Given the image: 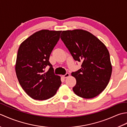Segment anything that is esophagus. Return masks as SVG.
I'll use <instances>...</instances> for the list:
<instances>
[{
  "instance_id": "34e87169",
  "label": "esophagus",
  "mask_w": 127,
  "mask_h": 127,
  "mask_svg": "<svg viewBox=\"0 0 127 127\" xmlns=\"http://www.w3.org/2000/svg\"><path fill=\"white\" fill-rule=\"evenodd\" d=\"M69 76H70V74L69 73H66L65 75H63V77L64 78H67V77H68Z\"/></svg>"
}]
</instances>
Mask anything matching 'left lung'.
<instances>
[{
	"label": "left lung",
	"instance_id": "left-lung-1",
	"mask_svg": "<svg viewBox=\"0 0 127 127\" xmlns=\"http://www.w3.org/2000/svg\"><path fill=\"white\" fill-rule=\"evenodd\" d=\"M61 38L81 68L71 75L76 80L72 88L77 95L86 99L98 95L108 85L112 73L109 51L103 43L82 29L62 32Z\"/></svg>",
	"mask_w": 127,
	"mask_h": 127
}]
</instances>
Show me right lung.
<instances>
[{"label":"right lung","instance_id":"1","mask_svg":"<svg viewBox=\"0 0 127 127\" xmlns=\"http://www.w3.org/2000/svg\"><path fill=\"white\" fill-rule=\"evenodd\" d=\"M61 32L39 31L28 37L19 47L15 65L16 76L23 90L35 100H43L52 97L62 83L61 77L54 74L49 62ZM47 66L50 69L45 72Z\"/></svg>","mask_w":127,"mask_h":127}]
</instances>
